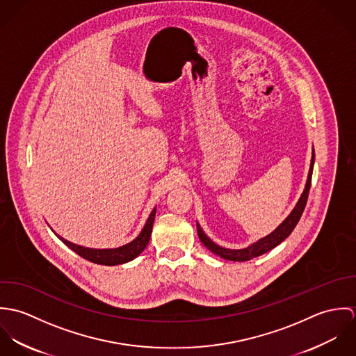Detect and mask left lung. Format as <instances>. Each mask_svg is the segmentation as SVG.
Returning <instances> with one entry per match:
<instances>
[{"mask_svg": "<svg viewBox=\"0 0 356 356\" xmlns=\"http://www.w3.org/2000/svg\"><path fill=\"white\" fill-rule=\"evenodd\" d=\"M314 159L315 154L312 151V159H311V165H309V171H308V178H307V184H305V192L302 195V197L299 199V202L296 204V207L293 208V211L291 212V215L268 236H266L264 238H260L259 241L254 243L252 245H250L248 248L244 250H226L222 248L219 245H216L215 243H212L205 234L203 230L200 229V225L197 223V234L200 241L204 245L215 254L227 259V260H233V261H247L251 260L254 257H257L260 254L268 252L270 250L275 248L278 244H281L296 227L303 211H305L307 199H308V192H309V186H311V177H312V168H314Z\"/></svg>", "mask_w": 356, "mask_h": 356, "instance_id": "8db88e82", "label": "left lung"}]
</instances>
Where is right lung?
<instances>
[{"instance_id":"right-lung-1","label":"right lung","mask_w":356,"mask_h":356,"mask_svg":"<svg viewBox=\"0 0 356 356\" xmlns=\"http://www.w3.org/2000/svg\"><path fill=\"white\" fill-rule=\"evenodd\" d=\"M154 215H156V208L153 209L143 229V232L140 233V236L131 241L127 245L115 248V250H93V248H85V247H79L76 244H72L67 240H64L63 237L57 236L68 248H71L75 254L82 256L83 259L97 263V264H104V266H115V264H122L126 261L133 260L134 257H137L141 254L145 247L149 243L151 238V233H152L153 220H154Z\"/></svg>"}]
</instances>
